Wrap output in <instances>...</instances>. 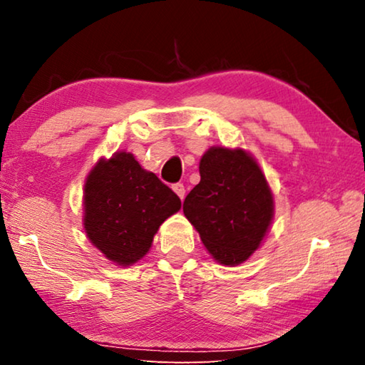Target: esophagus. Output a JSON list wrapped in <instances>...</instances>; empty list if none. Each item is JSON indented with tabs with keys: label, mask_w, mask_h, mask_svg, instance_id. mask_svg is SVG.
Here are the masks:
<instances>
[{
	"label": "esophagus",
	"mask_w": 365,
	"mask_h": 365,
	"mask_svg": "<svg viewBox=\"0 0 365 365\" xmlns=\"http://www.w3.org/2000/svg\"><path fill=\"white\" fill-rule=\"evenodd\" d=\"M172 190L175 191L177 196L180 197V200H183V197H185V187H183V183H175V185H172Z\"/></svg>",
	"instance_id": "34e87169"
}]
</instances>
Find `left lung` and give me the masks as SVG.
Instances as JSON below:
<instances>
[{
	"label": "left lung",
	"mask_w": 365,
	"mask_h": 365,
	"mask_svg": "<svg viewBox=\"0 0 365 365\" xmlns=\"http://www.w3.org/2000/svg\"><path fill=\"white\" fill-rule=\"evenodd\" d=\"M201 180L183 214L215 262L240 265L259 250L274 219V195L257 160L242 148L211 146L200 160Z\"/></svg>",
	"instance_id": "8db88e82"
}]
</instances>
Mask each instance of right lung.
Instances as JSON below:
<instances>
[{
	"label": "right lung",
	"mask_w": 365,
	"mask_h": 365,
	"mask_svg": "<svg viewBox=\"0 0 365 365\" xmlns=\"http://www.w3.org/2000/svg\"><path fill=\"white\" fill-rule=\"evenodd\" d=\"M180 207V197L141 168L132 153L101 158L86 175V238L115 265L127 267L143 259L160 224Z\"/></svg>",
	"instance_id": "add662e5"
}]
</instances>
